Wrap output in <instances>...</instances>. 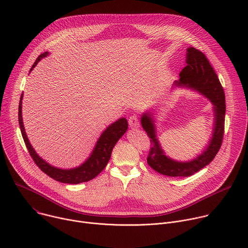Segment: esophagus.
<instances>
[{"label": "esophagus", "instance_id": "obj_1", "mask_svg": "<svg viewBox=\"0 0 248 248\" xmlns=\"http://www.w3.org/2000/svg\"><path fill=\"white\" fill-rule=\"evenodd\" d=\"M128 124L131 128H138L140 126V123L138 120V117L136 115H132L128 119Z\"/></svg>", "mask_w": 248, "mask_h": 248}]
</instances>
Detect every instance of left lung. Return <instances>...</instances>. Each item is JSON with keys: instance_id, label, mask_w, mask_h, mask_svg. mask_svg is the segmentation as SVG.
Listing matches in <instances>:
<instances>
[{"instance_id": "1", "label": "left lung", "mask_w": 248, "mask_h": 248, "mask_svg": "<svg viewBox=\"0 0 248 248\" xmlns=\"http://www.w3.org/2000/svg\"><path fill=\"white\" fill-rule=\"evenodd\" d=\"M186 66L180 74L175 86L188 87L198 91L213 104L214 127L209 143L200 155L190 161L180 162L168 157L157 138L153 114L146 112L141 117V125L150 137L151 149L147 157L148 165L157 172L168 176H189L209 165L221 148L225 128L226 101L222 84L206 56L189 47L186 50Z\"/></svg>"}]
</instances>
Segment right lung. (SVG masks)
I'll return each mask as SVG.
<instances>
[{
  "instance_id": "add662e5",
  "label": "right lung",
  "mask_w": 248,
  "mask_h": 248,
  "mask_svg": "<svg viewBox=\"0 0 248 248\" xmlns=\"http://www.w3.org/2000/svg\"><path fill=\"white\" fill-rule=\"evenodd\" d=\"M48 55H49L48 52L41 54L33 63L32 67L30 68V72L35 67V65L39 62V61L42 58ZM22 98H23V94H21L20 96L19 105H18V123H19V127L24 140V143L28 149V152L32 157L34 163L41 169L42 171H44L46 174L50 176V178L54 179L55 181L62 184L78 185L80 183L91 181L92 179L95 178V176H97L104 170V168L107 166L111 158L113 148L118 142V140L125 133L128 127L126 119L121 118L120 120L110 124L103 131V133L100 135L99 139L97 140L96 145L92 153L83 164L74 169H59L54 166H51L45 160H43L30 144L24 129L23 122H22V115H21Z\"/></svg>"
}]
</instances>
